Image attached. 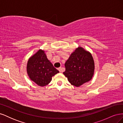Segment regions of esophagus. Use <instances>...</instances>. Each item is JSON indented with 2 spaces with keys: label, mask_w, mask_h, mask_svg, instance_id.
Returning a JSON list of instances; mask_svg holds the SVG:
<instances>
[{
  "label": "esophagus",
  "mask_w": 123,
  "mask_h": 123,
  "mask_svg": "<svg viewBox=\"0 0 123 123\" xmlns=\"http://www.w3.org/2000/svg\"><path fill=\"white\" fill-rule=\"evenodd\" d=\"M58 70L59 71V72H62V67H59L58 68Z\"/></svg>",
  "instance_id": "1"
}]
</instances>
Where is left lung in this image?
Segmentation results:
<instances>
[{
    "label": "left lung",
    "mask_w": 123,
    "mask_h": 123,
    "mask_svg": "<svg viewBox=\"0 0 123 123\" xmlns=\"http://www.w3.org/2000/svg\"><path fill=\"white\" fill-rule=\"evenodd\" d=\"M63 74L72 85L79 87L91 80L95 65L91 53L81 47H78L71 54L65 64Z\"/></svg>",
    "instance_id": "left-lung-1"
}]
</instances>
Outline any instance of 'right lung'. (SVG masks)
<instances>
[{
    "label": "right lung",
    "mask_w": 123,
    "mask_h": 123,
    "mask_svg": "<svg viewBox=\"0 0 123 123\" xmlns=\"http://www.w3.org/2000/svg\"><path fill=\"white\" fill-rule=\"evenodd\" d=\"M27 72L30 79L40 87L48 85L52 76L59 72L48 60L45 51L42 49H39L29 58Z\"/></svg>",
    "instance_id": "add662e5"
}]
</instances>
